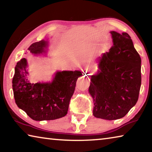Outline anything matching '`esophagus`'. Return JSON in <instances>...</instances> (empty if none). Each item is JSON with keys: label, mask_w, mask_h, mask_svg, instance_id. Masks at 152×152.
<instances>
[{"label": "esophagus", "mask_w": 152, "mask_h": 152, "mask_svg": "<svg viewBox=\"0 0 152 152\" xmlns=\"http://www.w3.org/2000/svg\"><path fill=\"white\" fill-rule=\"evenodd\" d=\"M90 74H88V73H87V72H84V74H83V76H88ZM87 84H88V82H87Z\"/></svg>", "instance_id": "1"}]
</instances>
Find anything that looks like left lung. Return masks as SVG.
Returning a JSON list of instances; mask_svg holds the SVG:
<instances>
[{"label":"left lung","mask_w":152,"mask_h":152,"mask_svg":"<svg viewBox=\"0 0 152 152\" xmlns=\"http://www.w3.org/2000/svg\"><path fill=\"white\" fill-rule=\"evenodd\" d=\"M110 33L113 45L98 60L100 70L91 76L88 91L94 116L115 120L125 117L137 101L141 60L128 33Z\"/></svg>","instance_id":"8db88e82"}]
</instances>
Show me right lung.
Returning <instances> with one entry per match:
<instances>
[{
  "mask_svg": "<svg viewBox=\"0 0 152 152\" xmlns=\"http://www.w3.org/2000/svg\"><path fill=\"white\" fill-rule=\"evenodd\" d=\"M48 46V41L42 40L33 43L28 50L33 54H42ZM27 67V60L23 58L15 68L12 90L18 107L35 121L54 120L66 115L81 72H57L51 82L34 84L29 80Z\"/></svg>",
  "mask_w": 152,
  "mask_h": 152,
  "instance_id": "right-lung-1",
  "label": "right lung"
}]
</instances>
